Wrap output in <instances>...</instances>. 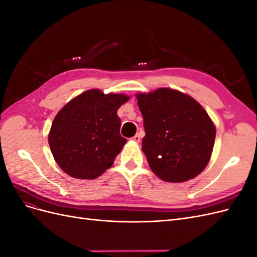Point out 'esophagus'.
Returning a JSON list of instances; mask_svg holds the SVG:
<instances>
[{
  "label": "esophagus",
  "mask_w": 257,
  "mask_h": 257,
  "mask_svg": "<svg viewBox=\"0 0 257 257\" xmlns=\"http://www.w3.org/2000/svg\"><path fill=\"white\" fill-rule=\"evenodd\" d=\"M132 141L135 142V143H139V142H141V135L136 134L134 137H132Z\"/></svg>",
  "instance_id": "obj_1"
}]
</instances>
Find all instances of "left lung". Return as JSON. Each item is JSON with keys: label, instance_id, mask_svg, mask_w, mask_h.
Returning <instances> with one entry per match:
<instances>
[{"label": "left lung", "instance_id": "8db88e82", "mask_svg": "<svg viewBox=\"0 0 257 257\" xmlns=\"http://www.w3.org/2000/svg\"><path fill=\"white\" fill-rule=\"evenodd\" d=\"M136 98L146 133L142 149L152 172L167 182L198 176L209 163L215 139V127L204 108L167 88Z\"/></svg>", "mask_w": 257, "mask_h": 257}]
</instances>
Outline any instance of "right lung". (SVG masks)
<instances>
[{
  "label": "right lung",
  "mask_w": 257,
  "mask_h": 257,
  "mask_svg": "<svg viewBox=\"0 0 257 257\" xmlns=\"http://www.w3.org/2000/svg\"><path fill=\"white\" fill-rule=\"evenodd\" d=\"M128 98L93 89L62 108L52 122L48 142L63 172L77 179H95L112 165L126 143L120 134L116 110Z\"/></svg>",
  "instance_id": "add662e5"
}]
</instances>
